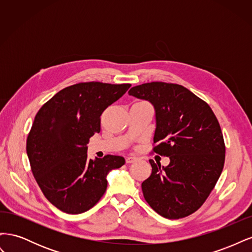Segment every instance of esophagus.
Wrapping results in <instances>:
<instances>
[{
	"instance_id": "esophagus-1",
	"label": "esophagus",
	"mask_w": 252,
	"mask_h": 252,
	"mask_svg": "<svg viewBox=\"0 0 252 252\" xmlns=\"http://www.w3.org/2000/svg\"><path fill=\"white\" fill-rule=\"evenodd\" d=\"M135 161H136V158L135 157H127L126 158V163L127 164H131V163H133Z\"/></svg>"
}]
</instances>
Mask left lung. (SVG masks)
Listing matches in <instances>:
<instances>
[{"label":"left lung","mask_w":252,"mask_h":252,"mask_svg":"<svg viewBox=\"0 0 252 252\" xmlns=\"http://www.w3.org/2000/svg\"><path fill=\"white\" fill-rule=\"evenodd\" d=\"M128 94L154 105V151L170 158L166 167L149 159L152 172L142 183L145 200L166 219L191 215L215 188L224 167L225 143L217 117L207 103L178 84L145 83Z\"/></svg>","instance_id":"8db88e82"}]
</instances>
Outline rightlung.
<instances>
[{
	"instance_id": "obj_1",
	"label": "right lung",
	"mask_w": 252,
	"mask_h": 252,
	"mask_svg": "<svg viewBox=\"0 0 252 252\" xmlns=\"http://www.w3.org/2000/svg\"><path fill=\"white\" fill-rule=\"evenodd\" d=\"M130 84L79 83L62 89L37 111L26 151L46 199L63 212L83 213L100 201L109 171L125 164L120 156L89 159L90 136L101 130V114Z\"/></svg>"
}]
</instances>
